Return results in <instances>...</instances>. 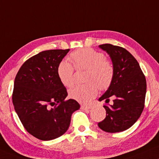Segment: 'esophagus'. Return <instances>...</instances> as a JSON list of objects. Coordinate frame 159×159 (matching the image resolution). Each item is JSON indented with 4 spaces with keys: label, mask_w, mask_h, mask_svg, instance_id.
Listing matches in <instances>:
<instances>
[{
    "label": "esophagus",
    "mask_w": 159,
    "mask_h": 159,
    "mask_svg": "<svg viewBox=\"0 0 159 159\" xmlns=\"http://www.w3.org/2000/svg\"><path fill=\"white\" fill-rule=\"evenodd\" d=\"M91 108V106H89V105H81V109L83 110H89Z\"/></svg>",
    "instance_id": "1"
}]
</instances>
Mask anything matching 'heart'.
Here are the masks:
<instances>
[{"label": "heart", "mask_w": 159, "mask_h": 159, "mask_svg": "<svg viewBox=\"0 0 159 159\" xmlns=\"http://www.w3.org/2000/svg\"><path fill=\"white\" fill-rule=\"evenodd\" d=\"M103 53L89 48H81L72 52L69 60L62 61L57 67V75L66 87H71L74 83V68L86 70L85 85H79L69 91V97L81 103H88L101 91L107 90L113 83L115 67L111 60L105 58ZM75 68H74L73 67Z\"/></svg>", "instance_id": "b5f03b06"}]
</instances>
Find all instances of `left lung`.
Instances as JSON below:
<instances>
[{"label": "left lung", "instance_id": "obj_1", "mask_svg": "<svg viewBox=\"0 0 159 159\" xmlns=\"http://www.w3.org/2000/svg\"><path fill=\"white\" fill-rule=\"evenodd\" d=\"M111 57L115 67L113 83L99 100L103 105L106 117L98 126L107 133H118L130 128L139 118L144 107L147 83L145 76L137 60L128 51L112 44L99 46ZM114 99L111 105L109 98Z\"/></svg>", "mask_w": 159, "mask_h": 159}]
</instances>
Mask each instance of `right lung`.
<instances>
[{
    "mask_svg": "<svg viewBox=\"0 0 159 159\" xmlns=\"http://www.w3.org/2000/svg\"><path fill=\"white\" fill-rule=\"evenodd\" d=\"M69 49L41 52L22 65L15 76L12 102L27 132L49 141L67 131L70 117L80 108L74 99L66 100L67 90L57 75V67Z\"/></svg>",
    "mask_w": 159,
    "mask_h": 159,
    "instance_id": "right-lung-1",
    "label": "right lung"
}]
</instances>
